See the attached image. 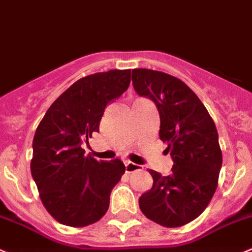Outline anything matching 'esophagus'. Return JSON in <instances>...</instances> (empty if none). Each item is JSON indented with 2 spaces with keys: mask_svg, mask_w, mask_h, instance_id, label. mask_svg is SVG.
I'll list each match as a JSON object with an SVG mask.
<instances>
[{
  "mask_svg": "<svg viewBox=\"0 0 252 252\" xmlns=\"http://www.w3.org/2000/svg\"><path fill=\"white\" fill-rule=\"evenodd\" d=\"M138 170H141L140 165L131 162V161H126V172L131 173V172H134V171H138Z\"/></svg>",
  "mask_w": 252,
  "mask_h": 252,
  "instance_id": "34e87169",
  "label": "esophagus"
}]
</instances>
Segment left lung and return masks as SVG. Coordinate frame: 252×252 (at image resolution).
I'll use <instances>...</instances> for the list:
<instances>
[{"instance_id": "1", "label": "left lung", "mask_w": 252, "mask_h": 252, "mask_svg": "<svg viewBox=\"0 0 252 252\" xmlns=\"http://www.w3.org/2000/svg\"><path fill=\"white\" fill-rule=\"evenodd\" d=\"M131 81L139 96L158 107V136L173 160L168 176L149 170L154 185L139 198V207L160 225L182 226L201 216L218 186L223 158L216 124L197 94L177 77L134 69Z\"/></svg>"}]
</instances>
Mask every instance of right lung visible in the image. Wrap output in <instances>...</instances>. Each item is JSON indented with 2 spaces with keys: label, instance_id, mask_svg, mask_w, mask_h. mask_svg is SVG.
Segmentation results:
<instances>
[{
  "label": "right lung",
  "instance_id": "right-lung-1",
  "mask_svg": "<svg viewBox=\"0 0 252 252\" xmlns=\"http://www.w3.org/2000/svg\"><path fill=\"white\" fill-rule=\"evenodd\" d=\"M130 70H109L77 80L55 99L36 128L31 171L39 197L59 223L82 228L98 221L126 172L119 158L97 161L85 155L107 104L128 90Z\"/></svg>",
  "mask_w": 252,
  "mask_h": 252
}]
</instances>
